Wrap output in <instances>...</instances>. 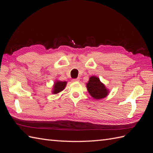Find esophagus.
<instances>
[{
    "mask_svg": "<svg viewBox=\"0 0 153 153\" xmlns=\"http://www.w3.org/2000/svg\"><path fill=\"white\" fill-rule=\"evenodd\" d=\"M73 82H79L80 81V78H75V79H73Z\"/></svg>",
    "mask_w": 153,
    "mask_h": 153,
    "instance_id": "obj_1",
    "label": "esophagus"
}]
</instances>
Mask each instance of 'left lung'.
Segmentation results:
<instances>
[{"label":"left lung","mask_w":153,"mask_h":153,"mask_svg":"<svg viewBox=\"0 0 153 153\" xmlns=\"http://www.w3.org/2000/svg\"><path fill=\"white\" fill-rule=\"evenodd\" d=\"M86 85L88 92L94 99H102L108 94V89L97 76H91Z\"/></svg>","instance_id":"left-lung-1"}]
</instances>
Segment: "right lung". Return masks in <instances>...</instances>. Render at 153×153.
Listing matches in <instances>:
<instances>
[{
  "label": "right lung",
  "instance_id": "1",
  "mask_svg": "<svg viewBox=\"0 0 153 153\" xmlns=\"http://www.w3.org/2000/svg\"><path fill=\"white\" fill-rule=\"evenodd\" d=\"M67 84V82H62L57 80L55 81L53 85V88L52 91L53 94H57L59 92H61L64 89V88L66 87V85Z\"/></svg>",
  "mask_w": 153,
  "mask_h": 153
}]
</instances>
